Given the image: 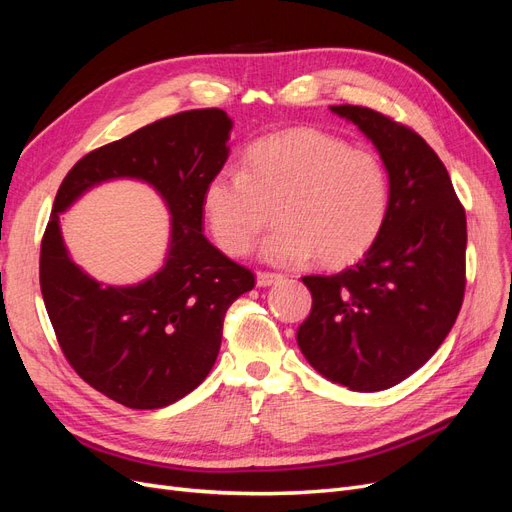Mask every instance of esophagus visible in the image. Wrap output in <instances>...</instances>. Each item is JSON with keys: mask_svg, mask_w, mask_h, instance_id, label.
<instances>
[{"mask_svg": "<svg viewBox=\"0 0 512 512\" xmlns=\"http://www.w3.org/2000/svg\"><path fill=\"white\" fill-rule=\"evenodd\" d=\"M282 273H271V271H258L256 273V284L260 286V288H267V286H271V284H277L282 280Z\"/></svg>", "mask_w": 512, "mask_h": 512, "instance_id": "obj_1", "label": "esophagus"}]
</instances>
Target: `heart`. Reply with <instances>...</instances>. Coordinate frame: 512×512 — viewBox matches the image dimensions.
<instances>
[{"mask_svg":"<svg viewBox=\"0 0 512 512\" xmlns=\"http://www.w3.org/2000/svg\"><path fill=\"white\" fill-rule=\"evenodd\" d=\"M205 222L215 245L243 256L280 220L262 254L271 262L344 267L371 250L391 209L389 170L376 153L352 149L335 134L292 128L258 138L241 168L224 166L207 181Z\"/></svg>","mask_w":512,"mask_h":512,"instance_id":"1","label":"heart"}]
</instances>
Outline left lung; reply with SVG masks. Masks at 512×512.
Segmentation results:
<instances>
[{
	"label": "left lung",
	"mask_w": 512,
	"mask_h": 512,
	"mask_svg": "<svg viewBox=\"0 0 512 512\" xmlns=\"http://www.w3.org/2000/svg\"><path fill=\"white\" fill-rule=\"evenodd\" d=\"M380 151L391 179L382 235L356 265L305 275V359L350 391H384L423 367L453 329L466 292V209L423 136L374 108L331 106Z\"/></svg>",
	"instance_id": "8db88e82"
}]
</instances>
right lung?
Returning a JSON list of instances; mask_svg holds the SVG:
<instances>
[{
	"label": "right lung",
	"instance_id": "right-lung-1",
	"mask_svg": "<svg viewBox=\"0 0 512 512\" xmlns=\"http://www.w3.org/2000/svg\"><path fill=\"white\" fill-rule=\"evenodd\" d=\"M232 121L196 108L153 121L89 151L61 181L40 247V290L66 361L117 404L156 410L207 378L228 307L254 288V273L203 235V190L228 158ZM132 176L153 184L174 218L165 267L136 287H108L76 268L58 213L94 184Z\"/></svg>",
	"mask_w": 512,
	"mask_h": 512
}]
</instances>
